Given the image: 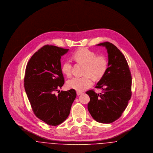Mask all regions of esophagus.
<instances>
[{"mask_svg":"<svg viewBox=\"0 0 153 153\" xmlns=\"http://www.w3.org/2000/svg\"><path fill=\"white\" fill-rule=\"evenodd\" d=\"M83 93L82 92H79V91H77V95H78V96H79V95H82Z\"/></svg>","mask_w":153,"mask_h":153,"instance_id":"34e87169","label":"esophagus"}]
</instances>
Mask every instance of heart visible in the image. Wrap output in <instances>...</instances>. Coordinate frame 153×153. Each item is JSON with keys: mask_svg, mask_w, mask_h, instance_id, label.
<instances>
[{"mask_svg": "<svg viewBox=\"0 0 153 153\" xmlns=\"http://www.w3.org/2000/svg\"><path fill=\"white\" fill-rule=\"evenodd\" d=\"M73 60L84 65L83 74L81 77H74L68 80L66 86L77 91H84L91 87L93 82L90 76L95 80L102 78L108 68V61L103 56H96L94 51L86 48H82L72 54ZM72 65L69 61H64L61 65V71L67 77L72 74Z\"/></svg>", "mask_w": 153, "mask_h": 153, "instance_id": "1", "label": "heart"}]
</instances>
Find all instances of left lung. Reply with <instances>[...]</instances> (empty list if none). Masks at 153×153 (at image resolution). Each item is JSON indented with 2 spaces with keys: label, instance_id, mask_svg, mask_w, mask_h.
Masks as SVG:
<instances>
[{
  "label": "left lung",
  "instance_id": "1",
  "mask_svg": "<svg viewBox=\"0 0 153 153\" xmlns=\"http://www.w3.org/2000/svg\"><path fill=\"white\" fill-rule=\"evenodd\" d=\"M96 45L107 50L108 68L96 86L102 89V94L94 90L86 92L90 97L88 109L97 122L111 123L121 117L131 99V72L125 57L114 44L105 42Z\"/></svg>",
  "mask_w": 153,
  "mask_h": 153
}]
</instances>
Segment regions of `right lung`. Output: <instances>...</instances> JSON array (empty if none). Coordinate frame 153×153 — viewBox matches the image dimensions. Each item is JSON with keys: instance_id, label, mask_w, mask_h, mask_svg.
<instances>
[{"instance_id": "add662e5", "label": "right lung", "mask_w": 153, "mask_h": 153, "mask_svg": "<svg viewBox=\"0 0 153 153\" xmlns=\"http://www.w3.org/2000/svg\"><path fill=\"white\" fill-rule=\"evenodd\" d=\"M68 51L45 45L33 55L26 68L24 86L32 109L38 118L50 126L65 120L76 97L73 89L55 94L64 84L60 59Z\"/></svg>"}]
</instances>
